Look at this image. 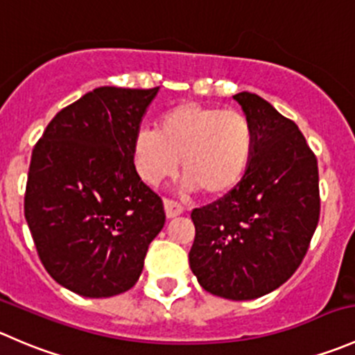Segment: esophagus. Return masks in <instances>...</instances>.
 <instances>
[{"mask_svg": "<svg viewBox=\"0 0 355 355\" xmlns=\"http://www.w3.org/2000/svg\"><path fill=\"white\" fill-rule=\"evenodd\" d=\"M164 209H166L167 219H173V217L181 216L182 210H184L178 202H174V200L171 198H164Z\"/></svg>", "mask_w": 355, "mask_h": 355, "instance_id": "obj_1", "label": "esophagus"}]
</instances>
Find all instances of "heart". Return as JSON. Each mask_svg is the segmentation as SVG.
<instances>
[{"label": "heart", "instance_id": "1", "mask_svg": "<svg viewBox=\"0 0 355 355\" xmlns=\"http://www.w3.org/2000/svg\"><path fill=\"white\" fill-rule=\"evenodd\" d=\"M255 135L250 119L238 110L179 103L164 112L155 129H139L132 141L136 173L157 186L184 174V188L220 196L236 188L250 166Z\"/></svg>", "mask_w": 355, "mask_h": 355}]
</instances>
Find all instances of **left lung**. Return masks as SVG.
<instances>
[{
    "mask_svg": "<svg viewBox=\"0 0 355 355\" xmlns=\"http://www.w3.org/2000/svg\"><path fill=\"white\" fill-rule=\"evenodd\" d=\"M234 100L255 146L240 184L191 212L189 268L203 290L252 300L279 288L300 266L319 220L318 159L297 124L254 93Z\"/></svg>",
    "mask_w": 355,
    "mask_h": 355,
    "instance_id": "obj_1",
    "label": "left lung"
}]
</instances>
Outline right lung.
Masks as SVG:
<instances>
[{
  "label": "right lung",
  "mask_w": 355,
  "mask_h": 355,
  "mask_svg": "<svg viewBox=\"0 0 355 355\" xmlns=\"http://www.w3.org/2000/svg\"><path fill=\"white\" fill-rule=\"evenodd\" d=\"M159 93L101 86L60 110L33 150L24 212L48 275L77 295L136 285L164 203L138 176L132 141Z\"/></svg>",
  "instance_id": "obj_1"
}]
</instances>
